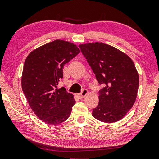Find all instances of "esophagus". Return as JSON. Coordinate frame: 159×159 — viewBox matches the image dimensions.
I'll list each match as a JSON object with an SVG mask.
<instances>
[{"instance_id": "1", "label": "esophagus", "mask_w": 159, "mask_h": 159, "mask_svg": "<svg viewBox=\"0 0 159 159\" xmlns=\"http://www.w3.org/2000/svg\"><path fill=\"white\" fill-rule=\"evenodd\" d=\"M88 90H87V89H84V90H82V93H80V94H78V95H77V96L79 97L80 99L84 98L87 95H88Z\"/></svg>"}]
</instances>
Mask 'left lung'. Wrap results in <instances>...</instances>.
<instances>
[{"label":"left lung","mask_w":159,"mask_h":159,"mask_svg":"<svg viewBox=\"0 0 159 159\" xmlns=\"http://www.w3.org/2000/svg\"><path fill=\"white\" fill-rule=\"evenodd\" d=\"M99 84V103L92 115L98 120L113 123L121 120L136 101L139 75L131 58L120 50L103 43L80 44Z\"/></svg>","instance_id":"1"}]
</instances>
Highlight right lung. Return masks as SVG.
Returning <instances> with one entry per match:
<instances>
[{"mask_svg": "<svg viewBox=\"0 0 159 159\" xmlns=\"http://www.w3.org/2000/svg\"><path fill=\"white\" fill-rule=\"evenodd\" d=\"M80 52L77 45L56 40L33 50L26 58L21 88L30 108L43 122L57 125L71 114L74 95L57 85L64 64Z\"/></svg>", "mask_w": 159, "mask_h": 159, "instance_id": "1", "label": "right lung"}]
</instances>
